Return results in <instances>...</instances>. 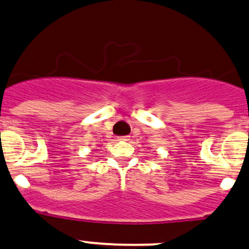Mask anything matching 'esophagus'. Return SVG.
Instances as JSON below:
<instances>
[{
  "label": "esophagus",
  "instance_id": "esophagus-1",
  "mask_svg": "<svg viewBox=\"0 0 249 249\" xmlns=\"http://www.w3.org/2000/svg\"><path fill=\"white\" fill-rule=\"evenodd\" d=\"M130 140V136H122L119 137V141H129Z\"/></svg>",
  "mask_w": 249,
  "mask_h": 249
}]
</instances>
